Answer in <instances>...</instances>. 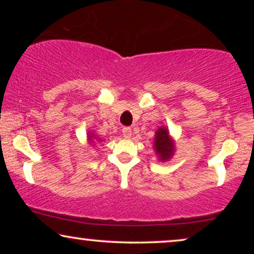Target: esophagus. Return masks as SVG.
<instances>
[{
    "label": "esophagus",
    "mask_w": 254,
    "mask_h": 254,
    "mask_svg": "<svg viewBox=\"0 0 254 254\" xmlns=\"http://www.w3.org/2000/svg\"><path fill=\"white\" fill-rule=\"evenodd\" d=\"M123 136L125 138H129L131 136V128L130 127L123 128Z\"/></svg>",
    "instance_id": "obj_1"
}]
</instances>
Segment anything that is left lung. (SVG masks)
I'll list each match as a JSON object with an SVG mask.
<instances>
[{"label": "left lung", "mask_w": 254, "mask_h": 254, "mask_svg": "<svg viewBox=\"0 0 254 254\" xmlns=\"http://www.w3.org/2000/svg\"><path fill=\"white\" fill-rule=\"evenodd\" d=\"M154 150L157 159L161 162H168L173 157L176 151V140L171 136L169 128L161 126L155 131Z\"/></svg>", "instance_id": "1"}]
</instances>
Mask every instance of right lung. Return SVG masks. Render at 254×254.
<instances>
[{"mask_svg":"<svg viewBox=\"0 0 254 254\" xmlns=\"http://www.w3.org/2000/svg\"><path fill=\"white\" fill-rule=\"evenodd\" d=\"M86 141H88V144L90 145V147H95L96 143L102 142L103 140L99 136H97V135L95 134V131L89 130L88 134H86Z\"/></svg>","mask_w":254,"mask_h":254,"instance_id":"right-lung-1","label":"right lung"}]
</instances>
